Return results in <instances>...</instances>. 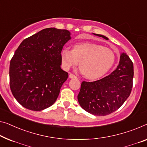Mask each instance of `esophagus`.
Instances as JSON below:
<instances>
[{"mask_svg": "<svg viewBox=\"0 0 147 147\" xmlns=\"http://www.w3.org/2000/svg\"><path fill=\"white\" fill-rule=\"evenodd\" d=\"M69 78H76L77 77L75 75H74L73 74H69Z\"/></svg>", "mask_w": 147, "mask_h": 147, "instance_id": "1", "label": "esophagus"}]
</instances>
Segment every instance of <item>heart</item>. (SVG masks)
Segmentation results:
<instances>
[{"mask_svg":"<svg viewBox=\"0 0 147 147\" xmlns=\"http://www.w3.org/2000/svg\"><path fill=\"white\" fill-rule=\"evenodd\" d=\"M63 68L69 70L80 63V71L86 78L96 79L104 75L115 62V54L109 48L92 43H78L73 49L65 48L61 51Z\"/></svg>","mask_w":147,"mask_h":147,"instance_id":"heart-1","label":"heart"}]
</instances>
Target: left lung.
<instances>
[{"instance_id": "obj_1", "label": "left lung", "mask_w": 147, "mask_h": 147, "mask_svg": "<svg viewBox=\"0 0 147 147\" xmlns=\"http://www.w3.org/2000/svg\"><path fill=\"white\" fill-rule=\"evenodd\" d=\"M93 34L109 39L103 35ZM133 74V62L127 55L122 53L119 65L110 74L94 82L83 81L78 95V103L85 111L94 115L114 112L130 95Z\"/></svg>"}]
</instances>
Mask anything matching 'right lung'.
<instances>
[{
  "label": "right lung",
  "instance_id": "right-lung-1",
  "mask_svg": "<svg viewBox=\"0 0 147 147\" xmlns=\"http://www.w3.org/2000/svg\"><path fill=\"white\" fill-rule=\"evenodd\" d=\"M71 39L67 30L45 28L25 39L10 64V86L23 107L41 111L55 102L68 73L61 69V51Z\"/></svg>",
  "mask_w": 147,
  "mask_h": 147
}]
</instances>
